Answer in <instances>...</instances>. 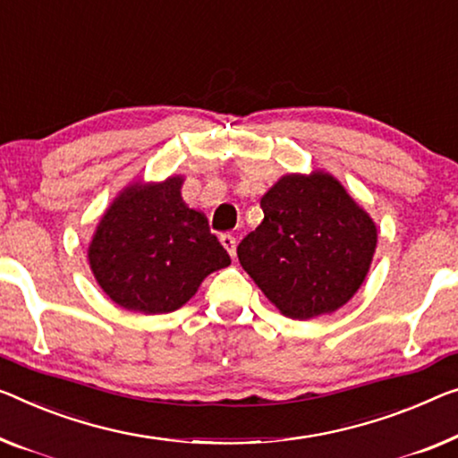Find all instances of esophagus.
Here are the masks:
<instances>
[{"label": "esophagus", "instance_id": "1", "mask_svg": "<svg viewBox=\"0 0 458 458\" xmlns=\"http://www.w3.org/2000/svg\"><path fill=\"white\" fill-rule=\"evenodd\" d=\"M220 242H222V247L228 250L230 257L236 255V238L234 236H232V234H222L220 236Z\"/></svg>", "mask_w": 458, "mask_h": 458}]
</instances>
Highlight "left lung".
<instances>
[{
    "label": "left lung",
    "instance_id": "1",
    "mask_svg": "<svg viewBox=\"0 0 458 458\" xmlns=\"http://www.w3.org/2000/svg\"><path fill=\"white\" fill-rule=\"evenodd\" d=\"M263 222L238 261L284 317L309 320L350 302L378 242L370 214L325 170L284 174L261 197Z\"/></svg>",
    "mask_w": 458,
    "mask_h": 458
}]
</instances>
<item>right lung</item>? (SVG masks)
I'll use <instances>...</instances> for the list:
<instances>
[{"label":"right lung","instance_id":"right-lung-1","mask_svg":"<svg viewBox=\"0 0 458 458\" xmlns=\"http://www.w3.org/2000/svg\"><path fill=\"white\" fill-rule=\"evenodd\" d=\"M181 174L135 181L102 214L88 263L102 292L141 315L179 310L209 273L230 265L206 214L182 201Z\"/></svg>","mask_w":458,"mask_h":458}]
</instances>
